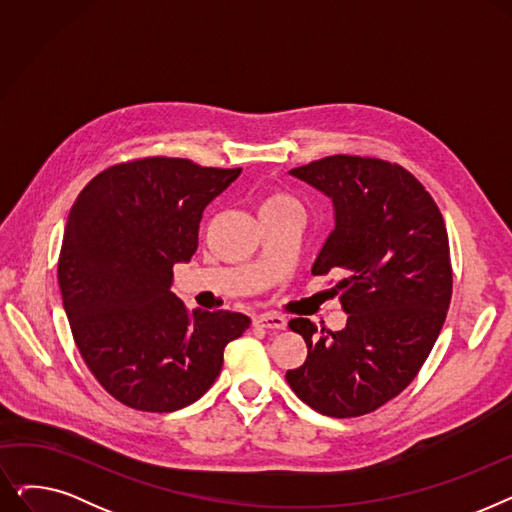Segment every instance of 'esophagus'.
I'll return each instance as SVG.
<instances>
[{
	"label": "esophagus",
	"instance_id": "esophagus-1",
	"mask_svg": "<svg viewBox=\"0 0 512 512\" xmlns=\"http://www.w3.org/2000/svg\"><path fill=\"white\" fill-rule=\"evenodd\" d=\"M255 326H261L265 330H284L286 328V319L278 313H261L255 317Z\"/></svg>",
	"mask_w": 512,
	"mask_h": 512
}]
</instances>
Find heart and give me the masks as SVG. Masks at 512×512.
<instances>
[{
  "label": "heart",
  "instance_id": "1",
  "mask_svg": "<svg viewBox=\"0 0 512 512\" xmlns=\"http://www.w3.org/2000/svg\"><path fill=\"white\" fill-rule=\"evenodd\" d=\"M288 209H299V203L284 193H267L259 205V215L274 213V211H288Z\"/></svg>",
  "mask_w": 512,
  "mask_h": 512
}]
</instances>
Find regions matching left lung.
I'll list each match as a JSON object with an SVG mask.
<instances>
[{
	"mask_svg": "<svg viewBox=\"0 0 512 512\" xmlns=\"http://www.w3.org/2000/svg\"><path fill=\"white\" fill-rule=\"evenodd\" d=\"M288 174L332 203L311 274H340L348 319L321 334L305 317L288 321L307 359L286 382L321 415L359 417L405 390L440 336L452 294L446 226L421 182L382 159L334 155Z\"/></svg>",
	"mask_w": 512,
	"mask_h": 512,
	"instance_id": "8db88e82",
	"label": "left lung"
}]
</instances>
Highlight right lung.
Wrapping results in <instances>:
<instances>
[{"label": "right lung", "mask_w": 512, "mask_h": 512, "mask_svg": "<svg viewBox=\"0 0 512 512\" xmlns=\"http://www.w3.org/2000/svg\"><path fill=\"white\" fill-rule=\"evenodd\" d=\"M238 176L147 157L97 174L70 209L64 311L97 382L130 409L172 413L199 400L226 344L251 324L242 313L186 311L172 292V267L195 255L205 207Z\"/></svg>", "instance_id": "right-lung-1"}]
</instances>
